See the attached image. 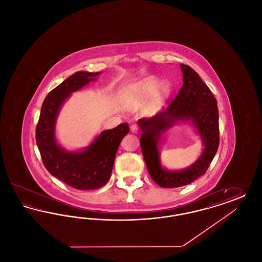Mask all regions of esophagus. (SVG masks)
Masks as SVG:
<instances>
[{"instance_id": "obj_1", "label": "esophagus", "mask_w": 262, "mask_h": 262, "mask_svg": "<svg viewBox=\"0 0 262 262\" xmlns=\"http://www.w3.org/2000/svg\"><path fill=\"white\" fill-rule=\"evenodd\" d=\"M130 132L134 134H137L138 133V126L137 125H130Z\"/></svg>"}]
</instances>
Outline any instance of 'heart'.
I'll use <instances>...</instances> for the list:
<instances>
[{
    "instance_id": "b5f03b06",
    "label": "heart",
    "mask_w": 262,
    "mask_h": 262,
    "mask_svg": "<svg viewBox=\"0 0 262 262\" xmlns=\"http://www.w3.org/2000/svg\"><path fill=\"white\" fill-rule=\"evenodd\" d=\"M127 93L137 103H146L155 94L158 100L167 98L171 93V85L169 82H160L154 76H148L127 88Z\"/></svg>"
}]
</instances>
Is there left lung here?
Masks as SVG:
<instances>
[{"mask_svg": "<svg viewBox=\"0 0 262 262\" xmlns=\"http://www.w3.org/2000/svg\"><path fill=\"white\" fill-rule=\"evenodd\" d=\"M183 86L166 110L149 119L138 120L142 130L140 146L152 180L160 187H179L191 184L205 174L219 146L217 101L198 73L181 63ZM179 120L190 121L200 134L205 148L199 159L187 169L170 171L160 163L159 141L162 134Z\"/></svg>", "mask_w": 262, "mask_h": 262, "instance_id": "obj_1", "label": "left lung"}]
</instances>
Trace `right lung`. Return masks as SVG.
<instances>
[{
	"label": "right lung",
	"instance_id": "1",
	"mask_svg": "<svg viewBox=\"0 0 262 262\" xmlns=\"http://www.w3.org/2000/svg\"><path fill=\"white\" fill-rule=\"evenodd\" d=\"M98 75L77 72L54 88L42 104L36 126L35 137L44 166L52 176L76 189H96L108 182L118 147L129 132L127 123L120 124L103 130L89 146L76 152L58 144L55 125L63 102Z\"/></svg>",
	"mask_w": 262,
	"mask_h": 262
}]
</instances>
